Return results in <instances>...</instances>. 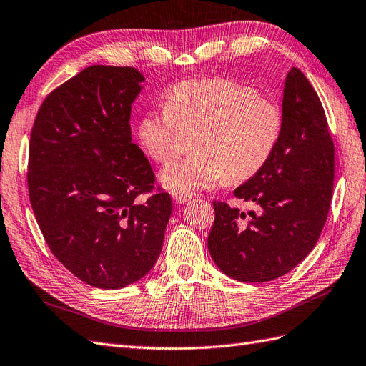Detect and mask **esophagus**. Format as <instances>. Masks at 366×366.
<instances>
[{
    "instance_id": "1",
    "label": "esophagus",
    "mask_w": 366,
    "mask_h": 366,
    "mask_svg": "<svg viewBox=\"0 0 366 366\" xmlns=\"http://www.w3.org/2000/svg\"><path fill=\"white\" fill-rule=\"evenodd\" d=\"M172 199L175 203H186L191 200V195H182V194H172Z\"/></svg>"
}]
</instances>
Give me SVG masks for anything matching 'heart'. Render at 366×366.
I'll list each match as a JSON object with an SVG mask.
<instances>
[{"instance_id": "1", "label": "heart", "mask_w": 366, "mask_h": 366, "mask_svg": "<svg viewBox=\"0 0 366 366\" xmlns=\"http://www.w3.org/2000/svg\"><path fill=\"white\" fill-rule=\"evenodd\" d=\"M285 129L282 106L257 89L226 78L184 81L166 95L164 109L146 112L138 140L147 157L169 164L194 146V154L160 174L172 194L192 195L224 180L237 184L264 169Z\"/></svg>"}]
</instances>
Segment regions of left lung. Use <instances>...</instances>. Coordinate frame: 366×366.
<instances>
[{"label": "left lung", "instance_id": "obj_1", "mask_svg": "<svg viewBox=\"0 0 366 366\" xmlns=\"http://www.w3.org/2000/svg\"><path fill=\"white\" fill-rule=\"evenodd\" d=\"M283 114V137L271 162L234 191L259 209L246 219L239 207L212 202L207 249L220 271L246 283L295 268L317 243L331 206L334 142L320 98L297 67L286 76Z\"/></svg>", "mask_w": 366, "mask_h": 366}]
</instances>
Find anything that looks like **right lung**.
<instances>
[{
    "instance_id": "obj_1",
    "label": "right lung",
    "mask_w": 366,
    "mask_h": 366,
    "mask_svg": "<svg viewBox=\"0 0 366 366\" xmlns=\"http://www.w3.org/2000/svg\"><path fill=\"white\" fill-rule=\"evenodd\" d=\"M143 80L134 67H87L44 98L32 126L27 187L38 226L56 260L95 288L149 272L171 219V197L131 138Z\"/></svg>"
}]
</instances>
